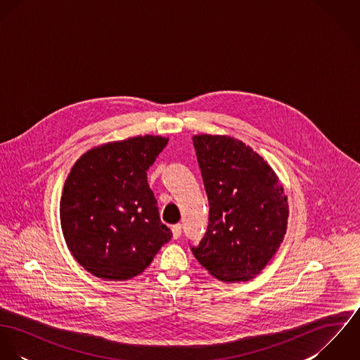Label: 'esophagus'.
<instances>
[{
	"label": "esophagus",
	"instance_id": "obj_1",
	"mask_svg": "<svg viewBox=\"0 0 360 360\" xmlns=\"http://www.w3.org/2000/svg\"><path fill=\"white\" fill-rule=\"evenodd\" d=\"M172 234H173V238H174V240H177V238L181 236V224H180V223H177V224H174V226L172 227Z\"/></svg>",
	"mask_w": 360,
	"mask_h": 360
}]
</instances>
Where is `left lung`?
Returning <instances> with one entry per match:
<instances>
[{"instance_id":"obj_1","label":"left lung","mask_w":360,"mask_h":360,"mask_svg":"<svg viewBox=\"0 0 360 360\" xmlns=\"http://www.w3.org/2000/svg\"><path fill=\"white\" fill-rule=\"evenodd\" d=\"M209 201V224L194 257L223 283L248 281L278 251L288 198L271 166L245 143L220 134L193 137Z\"/></svg>"}]
</instances>
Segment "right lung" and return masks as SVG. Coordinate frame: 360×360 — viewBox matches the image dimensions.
<instances>
[{
  "label": "right lung",
  "mask_w": 360,
  "mask_h": 360,
  "mask_svg": "<svg viewBox=\"0 0 360 360\" xmlns=\"http://www.w3.org/2000/svg\"><path fill=\"white\" fill-rule=\"evenodd\" d=\"M167 141L147 134L106 143L72 166L59 204L60 227L70 254L93 276L130 280L170 240L147 181Z\"/></svg>",
  "instance_id": "add662e5"
}]
</instances>
